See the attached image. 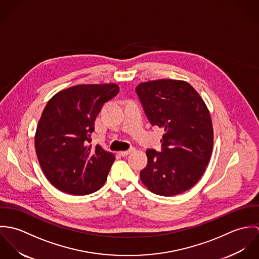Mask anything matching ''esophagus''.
Returning a JSON list of instances; mask_svg holds the SVG:
<instances>
[{
  "instance_id": "obj_1",
  "label": "esophagus",
  "mask_w": 259,
  "mask_h": 259,
  "mask_svg": "<svg viewBox=\"0 0 259 259\" xmlns=\"http://www.w3.org/2000/svg\"><path fill=\"white\" fill-rule=\"evenodd\" d=\"M133 150H134V148H131V149H128V150H122V151H119V154H120L121 156H126V155L130 154Z\"/></svg>"
}]
</instances>
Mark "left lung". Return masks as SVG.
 Listing matches in <instances>:
<instances>
[{"instance_id": "left-lung-1", "label": "left lung", "mask_w": 259, "mask_h": 259, "mask_svg": "<svg viewBox=\"0 0 259 259\" xmlns=\"http://www.w3.org/2000/svg\"><path fill=\"white\" fill-rule=\"evenodd\" d=\"M136 92L149 122L164 132L161 151H146L148 164L141 180L158 195L183 193L200 180L210 159L213 128L209 111L185 80L146 81Z\"/></svg>"}]
</instances>
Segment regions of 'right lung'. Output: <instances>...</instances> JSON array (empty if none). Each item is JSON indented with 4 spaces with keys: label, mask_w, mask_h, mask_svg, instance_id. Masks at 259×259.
Listing matches in <instances>:
<instances>
[{
    "label": "right lung",
    "mask_w": 259,
    "mask_h": 259,
    "mask_svg": "<svg viewBox=\"0 0 259 259\" xmlns=\"http://www.w3.org/2000/svg\"><path fill=\"white\" fill-rule=\"evenodd\" d=\"M118 91L116 83L78 84L59 92L45 107L35 148L46 178L59 190L83 195L105 185L114 155L89 144L97 115Z\"/></svg>",
    "instance_id": "add662e5"
}]
</instances>
